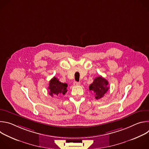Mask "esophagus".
<instances>
[{
  "instance_id": "obj_1",
  "label": "esophagus",
  "mask_w": 149,
  "mask_h": 149,
  "mask_svg": "<svg viewBox=\"0 0 149 149\" xmlns=\"http://www.w3.org/2000/svg\"><path fill=\"white\" fill-rule=\"evenodd\" d=\"M74 86H79V85H80V82L75 81V82H74Z\"/></svg>"
}]
</instances>
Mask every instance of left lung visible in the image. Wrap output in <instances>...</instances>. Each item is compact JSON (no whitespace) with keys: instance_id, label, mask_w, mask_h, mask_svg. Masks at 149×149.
<instances>
[{"instance_id":"left-lung-1","label":"left lung","mask_w":149,"mask_h":149,"mask_svg":"<svg viewBox=\"0 0 149 149\" xmlns=\"http://www.w3.org/2000/svg\"><path fill=\"white\" fill-rule=\"evenodd\" d=\"M109 82L101 76L95 78L93 82L90 85L89 90L94 94L97 100L100 99L104 97L105 94L109 89Z\"/></svg>"}]
</instances>
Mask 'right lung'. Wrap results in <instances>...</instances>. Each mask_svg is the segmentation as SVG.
<instances>
[{
  "instance_id": "add662e5",
  "label": "right lung",
  "mask_w": 149,
  "mask_h": 149,
  "mask_svg": "<svg viewBox=\"0 0 149 149\" xmlns=\"http://www.w3.org/2000/svg\"><path fill=\"white\" fill-rule=\"evenodd\" d=\"M67 87L68 85L66 83L61 82L57 78L54 77L49 81L48 87L49 94L52 97L58 95V94L64 95L67 92Z\"/></svg>"
}]
</instances>
